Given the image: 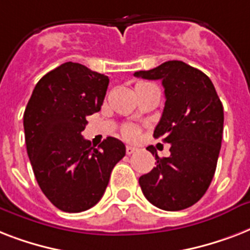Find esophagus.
I'll list each match as a JSON object with an SVG mask.
<instances>
[{
	"label": "esophagus",
	"instance_id": "1",
	"mask_svg": "<svg viewBox=\"0 0 250 250\" xmlns=\"http://www.w3.org/2000/svg\"><path fill=\"white\" fill-rule=\"evenodd\" d=\"M135 152H137V148H135V146H129V145H127V146H125V153H127V154H133V153Z\"/></svg>",
	"mask_w": 250,
	"mask_h": 250
}]
</instances>
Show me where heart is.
<instances>
[{
  "label": "heart",
  "mask_w": 250,
  "mask_h": 250,
  "mask_svg": "<svg viewBox=\"0 0 250 250\" xmlns=\"http://www.w3.org/2000/svg\"><path fill=\"white\" fill-rule=\"evenodd\" d=\"M122 135H123V137H125V140L133 141L136 140L137 137H139V135H140V129H139V127H136V125H125L123 129H122Z\"/></svg>",
  "instance_id": "1"
}]
</instances>
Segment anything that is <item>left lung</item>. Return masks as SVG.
<instances>
[{
	"label": "left lung",
	"mask_w": 250,
	"mask_h": 250,
	"mask_svg": "<svg viewBox=\"0 0 250 250\" xmlns=\"http://www.w3.org/2000/svg\"><path fill=\"white\" fill-rule=\"evenodd\" d=\"M135 76L162 80L165 109L153 136L171 144V156L139 179L150 204L167 211L194 205L205 194L217 168L223 136V105L211 80L182 61H167Z\"/></svg>",
	"instance_id": "1"
}]
</instances>
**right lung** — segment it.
<instances>
[{"instance_id":"1","label":"right lung","mask_w":250,"mask_h":250,"mask_svg":"<svg viewBox=\"0 0 250 250\" xmlns=\"http://www.w3.org/2000/svg\"><path fill=\"white\" fill-rule=\"evenodd\" d=\"M109 78L66 62L39 80L25 107V145L42 193L66 213L90 209L105 193L125 144L107 137L94 148L82 135L101 110Z\"/></svg>"}]
</instances>
